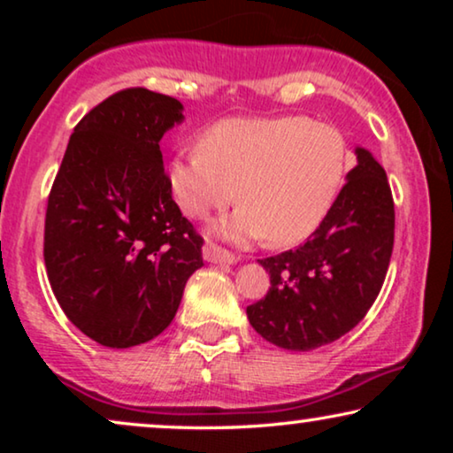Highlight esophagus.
<instances>
[{
	"instance_id": "34e87169",
	"label": "esophagus",
	"mask_w": 453,
	"mask_h": 453,
	"mask_svg": "<svg viewBox=\"0 0 453 453\" xmlns=\"http://www.w3.org/2000/svg\"><path fill=\"white\" fill-rule=\"evenodd\" d=\"M203 259L210 264H237V257L233 256V253H228L226 250H222V247L214 245V243H206L203 245Z\"/></svg>"
}]
</instances>
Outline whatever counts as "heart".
I'll use <instances>...</instances> for the list:
<instances>
[{"mask_svg": "<svg viewBox=\"0 0 453 453\" xmlns=\"http://www.w3.org/2000/svg\"><path fill=\"white\" fill-rule=\"evenodd\" d=\"M346 171V140L334 126L307 117H233L208 127L197 148L166 165V185L189 219H208L228 241L268 237L276 247L307 239L330 212Z\"/></svg>", "mask_w": 453, "mask_h": 453, "instance_id": "1", "label": "heart"}]
</instances>
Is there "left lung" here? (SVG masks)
Segmentation results:
<instances>
[{"label":"left lung","mask_w":453,"mask_h":453,"mask_svg":"<svg viewBox=\"0 0 453 453\" xmlns=\"http://www.w3.org/2000/svg\"><path fill=\"white\" fill-rule=\"evenodd\" d=\"M330 212L305 243L257 259L270 290L247 307L259 336L307 352L330 344L361 321L380 295L394 247V200L383 166L357 146Z\"/></svg>","instance_id":"obj_1"}]
</instances>
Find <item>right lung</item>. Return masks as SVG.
I'll list each match as a JSON object with an SVG mask.
<instances>
[{
    "label": "right lung",
    "mask_w": 453,
    "mask_h": 453,
    "mask_svg": "<svg viewBox=\"0 0 453 453\" xmlns=\"http://www.w3.org/2000/svg\"><path fill=\"white\" fill-rule=\"evenodd\" d=\"M183 104L127 88L86 113L49 194L45 265L53 295L80 332L132 349L175 318L202 268V237L173 200L160 140Z\"/></svg>",
    "instance_id": "right-lung-1"
}]
</instances>
